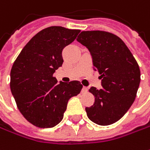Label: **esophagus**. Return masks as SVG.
<instances>
[{"instance_id": "34e87169", "label": "esophagus", "mask_w": 150, "mask_h": 150, "mask_svg": "<svg viewBox=\"0 0 150 150\" xmlns=\"http://www.w3.org/2000/svg\"><path fill=\"white\" fill-rule=\"evenodd\" d=\"M87 91H88V89H87V87L84 86V87L82 88V91H81V92H82L83 94H85V93H87Z\"/></svg>"}]
</instances>
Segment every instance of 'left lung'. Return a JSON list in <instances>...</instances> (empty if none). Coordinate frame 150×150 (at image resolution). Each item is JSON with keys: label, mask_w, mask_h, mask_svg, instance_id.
<instances>
[{"label": "left lung", "mask_w": 150, "mask_h": 150, "mask_svg": "<svg viewBox=\"0 0 150 150\" xmlns=\"http://www.w3.org/2000/svg\"><path fill=\"white\" fill-rule=\"evenodd\" d=\"M77 41L90 50L102 85L100 90H89L95 103L85 108L87 116L99 125H112L125 115L135 100L140 83L139 65L125 42L114 34L82 31Z\"/></svg>", "instance_id": "obj_1"}]
</instances>
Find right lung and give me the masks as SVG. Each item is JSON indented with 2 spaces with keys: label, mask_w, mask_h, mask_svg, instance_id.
Here are the masks:
<instances>
[{
  "label": "right lung",
  "mask_w": 150,
  "mask_h": 150,
  "mask_svg": "<svg viewBox=\"0 0 150 150\" xmlns=\"http://www.w3.org/2000/svg\"><path fill=\"white\" fill-rule=\"evenodd\" d=\"M80 30L50 26L25 45L11 70V91L25 119L39 128H52L62 120L67 103L80 94V81L57 83L53 74L63 64L62 50Z\"/></svg>",
  "instance_id": "1"
}]
</instances>
